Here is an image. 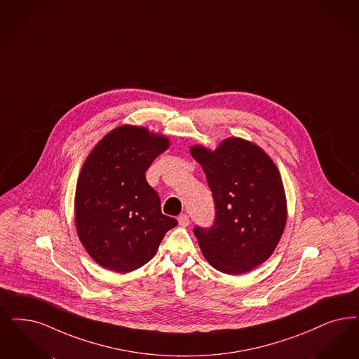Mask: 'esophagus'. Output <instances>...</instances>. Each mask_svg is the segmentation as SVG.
Here are the masks:
<instances>
[{
  "label": "esophagus",
  "instance_id": "obj_1",
  "mask_svg": "<svg viewBox=\"0 0 359 359\" xmlns=\"http://www.w3.org/2000/svg\"><path fill=\"white\" fill-rule=\"evenodd\" d=\"M178 224L181 226H184V227L190 225V218H189V215H187V214L180 215V217H178Z\"/></svg>",
  "mask_w": 359,
  "mask_h": 359
}]
</instances>
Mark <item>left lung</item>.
<instances>
[{
	"label": "left lung",
	"mask_w": 359,
	"mask_h": 359,
	"mask_svg": "<svg viewBox=\"0 0 359 359\" xmlns=\"http://www.w3.org/2000/svg\"><path fill=\"white\" fill-rule=\"evenodd\" d=\"M190 154L206 175L215 205L212 229H194L206 261L229 276L264 264L287 218L277 165L262 147L238 137L226 138L214 150L193 145Z\"/></svg>",
	"instance_id": "8db88e82"
}]
</instances>
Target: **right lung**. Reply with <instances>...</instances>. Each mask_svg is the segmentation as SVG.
I'll use <instances>...</instances> for the list:
<instances>
[{"label":"right lung","instance_id":"right-lung-1","mask_svg":"<svg viewBox=\"0 0 359 359\" xmlns=\"http://www.w3.org/2000/svg\"><path fill=\"white\" fill-rule=\"evenodd\" d=\"M170 147L163 134L121 125L93 147L76 186L74 222L94 261L116 273L147 264L177 221L161 212L145 172Z\"/></svg>","mask_w":359,"mask_h":359}]
</instances>
